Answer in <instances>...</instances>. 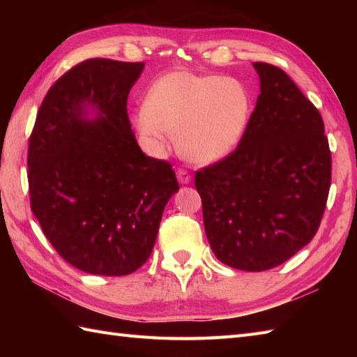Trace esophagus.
I'll return each mask as SVG.
<instances>
[{
  "instance_id": "1",
  "label": "esophagus",
  "mask_w": 357,
  "mask_h": 357,
  "mask_svg": "<svg viewBox=\"0 0 357 357\" xmlns=\"http://www.w3.org/2000/svg\"><path fill=\"white\" fill-rule=\"evenodd\" d=\"M176 176H178V181H179V184H188L192 181V174L188 173L185 169H178V172H176Z\"/></svg>"
}]
</instances>
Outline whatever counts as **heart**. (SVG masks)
<instances>
[{
  "mask_svg": "<svg viewBox=\"0 0 357 357\" xmlns=\"http://www.w3.org/2000/svg\"><path fill=\"white\" fill-rule=\"evenodd\" d=\"M250 96L238 79L176 70L150 89L135 126L150 151L159 155L178 133V149L196 164L227 156L244 133Z\"/></svg>",
  "mask_w": 357,
  "mask_h": 357,
  "instance_id": "obj_1",
  "label": "heart"
}]
</instances>
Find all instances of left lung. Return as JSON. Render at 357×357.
Returning <instances> with one entry per match:
<instances>
[{"label":"left lung","mask_w":357,"mask_h":357,"mask_svg":"<svg viewBox=\"0 0 357 357\" xmlns=\"http://www.w3.org/2000/svg\"><path fill=\"white\" fill-rule=\"evenodd\" d=\"M261 93L230 155L196 172L204 229L229 267L264 271L313 239L327 206L331 151L319 110L279 67L253 63Z\"/></svg>","instance_id":"1"}]
</instances>
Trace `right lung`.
I'll list each match as a JSON object with an SVG mask.
<instances>
[{
	"label": "right lung",
	"instance_id": "right-lung-1",
	"mask_svg": "<svg viewBox=\"0 0 357 357\" xmlns=\"http://www.w3.org/2000/svg\"><path fill=\"white\" fill-rule=\"evenodd\" d=\"M144 63L90 58L53 84L29 139L30 208L75 268L126 276L149 259L179 190L172 164L142 153L127 96ZM98 118L84 116L86 105Z\"/></svg>",
	"mask_w": 357,
	"mask_h": 357
}]
</instances>
